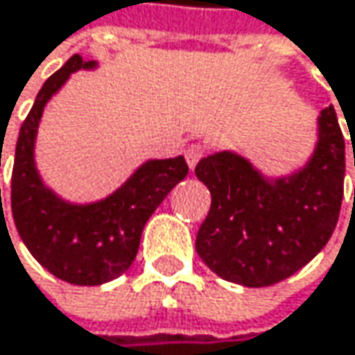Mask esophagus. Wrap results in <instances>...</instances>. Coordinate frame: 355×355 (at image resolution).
<instances>
[{
    "mask_svg": "<svg viewBox=\"0 0 355 355\" xmlns=\"http://www.w3.org/2000/svg\"><path fill=\"white\" fill-rule=\"evenodd\" d=\"M204 157V147L202 145H189L187 149H185V159H187V164H189V168L193 170L196 166H198V162Z\"/></svg>",
    "mask_w": 355,
    "mask_h": 355,
    "instance_id": "obj_1",
    "label": "esophagus"
}]
</instances>
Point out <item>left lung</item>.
I'll return each instance as SVG.
<instances>
[{
	"instance_id": "8db88e82",
	"label": "left lung",
	"mask_w": 355,
	"mask_h": 355,
	"mask_svg": "<svg viewBox=\"0 0 355 355\" xmlns=\"http://www.w3.org/2000/svg\"><path fill=\"white\" fill-rule=\"evenodd\" d=\"M196 174L212 193L196 239L206 266L243 287L285 281L329 243L339 220L345 139L335 107L320 112L316 149L289 176L266 179L233 151L204 157Z\"/></svg>"
}]
</instances>
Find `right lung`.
I'll use <instances>...</instances> for the list:
<instances>
[{"label":"right lung","mask_w":355,"mask_h":355,"mask_svg":"<svg viewBox=\"0 0 355 355\" xmlns=\"http://www.w3.org/2000/svg\"><path fill=\"white\" fill-rule=\"evenodd\" d=\"M95 66L76 53L45 80L20 126L12 170V216L20 239L53 277L89 287L130 268L145 223L189 172L183 155L149 159L120 189L95 204L64 202L43 185L35 166V139L45 103L72 72Z\"/></svg>","instance_id":"add662e5"}]
</instances>
